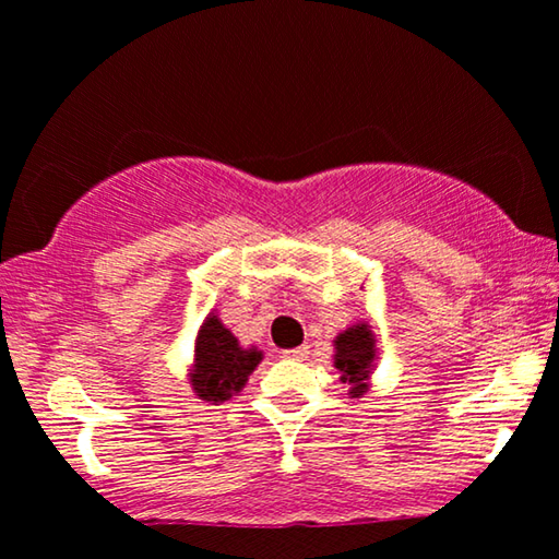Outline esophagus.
Instances as JSON below:
<instances>
[{
  "label": "esophagus",
  "instance_id": "esophagus-1",
  "mask_svg": "<svg viewBox=\"0 0 559 559\" xmlns=\"http://www.w3.org/2000/svg\"><path fill=\"white\" fill-rule=\"evenodd\" d=\"M282 358H293V361H302V358H308V348L300 346V348L282 350Z\"/></svg>",
  "mask_w": 559,
  "mask_h": 559
}]
</instances>
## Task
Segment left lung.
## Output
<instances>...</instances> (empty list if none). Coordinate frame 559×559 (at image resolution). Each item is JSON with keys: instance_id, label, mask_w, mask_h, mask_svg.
<instances>
[{"instance_id": "8db88e82", "label": "left lung", "mask_w": 559, "mask_h": 559, "mask_svg": "<svg viewBox=\"0 0 559 559\" xmlns=\"http://www.w3.org/2000/svg\"><path fill=\"white\" fill-rule=\"evenodd\" d=\"M333 366L341 371V381L348 384L350 396H364L371 389V373L377 369V333L369 320H356L333 341Z\"/></svg>"}]
</instances>
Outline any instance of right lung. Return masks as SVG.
I'll list each match as a JSON object with an SVG mask.
<instances>
[{"label":"right lung","instance_id":"add662e5","mask_svg":"<svg viewBox=\"0 0 559 559\" xmlns=\"http://www.w3.org/2000/svg\"><path fill=\"white\" fill-rule=\"evenodd\" d=\"M262 350L241 346L239 338L221 323L218 312L211 310L198 328L188 384L193 386L198 400L209 404L228 402L247 386L251 371L262 364Z\"/></svg>","mask_w":559,"mask_h":559}]
</instances>
